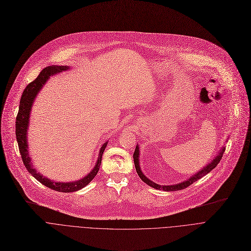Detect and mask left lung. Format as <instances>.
<instances>
[{"label": "left lung", "instance_id": "1", "mask_svg": "<svg viewBox=\"0 0 251 251\" xmlns=\"http://www.w3.org/2000/svg\"><path fill=\"white\" fill-rule=\"evenodd\" d=\"M224 151H225V148H222L220 152L215 156V159L212 162H210L209 164H207L205 167H203L201 171H199V172H197L196 174H194L189 179H187L186 181L178 183V184H174V185H159V184H156V183L152 182L151 180H150L147 176H144V174L142 173V171L140 170V165H139V148H138V146H136V148H135V151L133 153V159H134V165H135L136 172H137L138 176L140 177V179L144 183H147L148 185H150L151 187L155 188V189H159V190L176 191V190H182L184 188H187L188 186L191 185L192 183L196 182L197 180H200L201 178H202L203 176L208 174L210 171H212L213 169H215L217 167V165L220 163Z\"/></svg>", "mask_w": 251, "mask_h": 251}]
</instances>
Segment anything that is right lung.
Segmentation results:
<instances>
[{"label": "right lung", "instance_id": "right-lung-1", "mask_svg": "<svg viewBox=\"0 0 251 251\" xmlns=\"http://www.w3.org/2000/svg\"><path fill=\"white\" fill-rule=\"evenodd\" d=\"M68 69H70L68 66H56V65L49 66V67L43 69V71L39 73V75L34 79V80L30 82L23 90V94L21 96L20 103H19V111L16 117V139L18 142L21 159L23 161L25 168L27 169L28 172L38 182H41L45 186L59 192H74L85 187L87 184L97 176L100 167V163H101V155L103 153L104 149L108 146V141H105L102 144L100 150L99 159L97 161L96 166L90 171L89 174H87L85 177H83L80 180L73 181V182H56V181L50 180L49 178L45 177L41 173H37L36 170L33 168V165L31 164V160L29 156L28 144H27V129L29 126L30 111L32 108L33 101L36 96L38 95L39 90L44 87V85L49 80L50 76L66 71Z\"/></svg>", "mask_w": 251, "mask_h": 251}]
</instances>
